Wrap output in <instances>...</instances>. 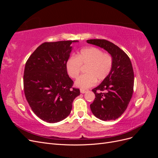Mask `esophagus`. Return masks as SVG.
<instances>
[{
    "instance_id": "obj_1",
    "label": "esophagus",
    "mask_w": 158,
    "mask_h": 158,
    "mask_svg": "<svg viewBox=\"0 0 158 158\" xmlns=\"http://www.w3.org/2000/svg\"><path fill=\"white\" fill-rule=\"evenodd\" d=\"M85 92H86V90L83 89H80V93L81 94H84Z\"/></svg>"
}]
</instances>
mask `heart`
I'll return each instance as SVG.
<instances>
[{
  "label": "heart",
  "mask_w": 158,
  "mask_h": 158,
  "mask_svg": "<svg viewBox=\"0 0 158 158\" xmlns=\"http://www.w3.org/2000/svg\"><path fill=\"white\" fill-rule=\"evenodd\" d=\"M113 60L109 53H103L102 49L91 47L81 50L75 56H70L66 62V69L73 78L78 76L81 66H87L85 74L81 75L75 82L76 87L87 89L94 86L97 80L101 82L109 75L113 68Z\"/></svg>",
  "instance_id": "heart-1"
}]
</instances>
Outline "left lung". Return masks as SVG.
Instances as JSON below:
<instances>
[{"label": "left lung", "mask_w": 158, "mask_h": 158, "mask_svg": "<svg viewBox=\"0 0 158 158\" xmlns=\"http://www.w3.org/2000/svg\"><path fill=\"white\" fill-rule=\"evenodd\" d=\"M87 43L106 50L113 60L109 75L92 89L95 98L90 105L91 111L102 121L115 120L125 112L132 96L134 72L131 61L122 49L107 40H89Z\"/></svg>", "instance_id": "8db88e82"}]
</instances>
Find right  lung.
Returning <instances> with one entry per match:
<instances>
[{"instance_id":"obj_1","label":"right lung","mask_w":158,"mask_h":158,"mask_svg":"<svg viewBox=\"0 0 158 158\" xmlns=\"http://www.w3.org/2000/svg\"><path fill=\"white\" fill-rule=\"evenodd\" d=\"M78 41L45 42L27 59L23 74L25 96L31 109L41 120L59 122L71 112L80 89L73 88V81L66 69L72 43Z\"/></svg>"}]
</instances>
